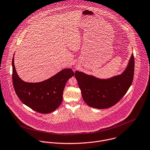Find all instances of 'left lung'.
I'll return each instance as SVG.
<instances>
[{
	"label": "left lung",
	"mask_w": 150,
	"mask_h": 150,
	"mask_svg": "<svg viewBox=\"0 0 150 150\" xmlns=\"http://www.w3.org/2000/svg\"><path fill=\"white\" fill-rule=\"evenodd\" d=\"M134 71L132 53L127 66L120 75L100 79L76 71L75 76L85 102L90 107L104 109L114 106L125 95L132 83Z\"/></svg>",
	"instance_id": "8db88e82"
}]
</instances>
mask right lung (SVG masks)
Segmentation results:
<instances>
[{
	"mask_svg": "<svg viewBox=\"0 0 150 150\" xmlns=\"http://www.w3.org/2000/svg\"><path fill=\"white\" fill-rule=\"evenodd\" d=\"M12 59V80L20 100L33 110L47 114L55 110L62 101L63 91L67 81L74 75L72 69L65 68L52 77L40 82H24L18 76Z\"/></svg>",
	"mask_w": 150,
	"mask_h": 150,
	"instance_id": "obj_1",
	"label": "right lung"
}]
</instances>
